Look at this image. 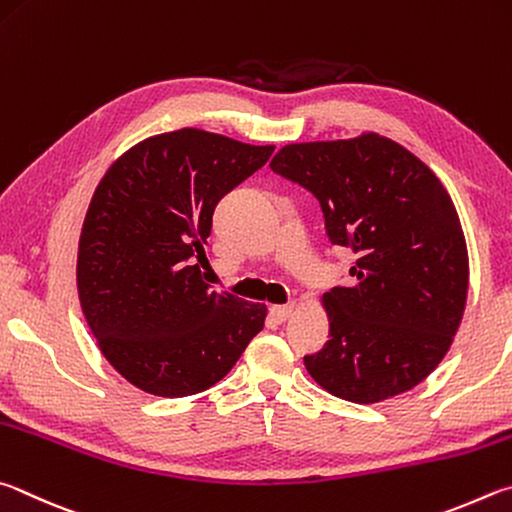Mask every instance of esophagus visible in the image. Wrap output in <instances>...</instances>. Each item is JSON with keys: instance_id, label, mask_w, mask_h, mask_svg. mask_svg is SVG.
<instances>
[{"instance_id": "1", "label": "esophagus", "mask_w": 512, "mask_h": 512, "mask_svg": "<svg viewBox=\"0 0 512 512\" xmlns=\"http://www.w3.org/2000/svg\"><path fill=\"white\" fill-rule=\"evenodd\" d=\"M294 312V303H285V306H272L270 308V317L274 324H285L292 317Z\"/></svg>"}]
</instances>
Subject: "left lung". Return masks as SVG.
<instances>
[{
    "label": "left lung",
    "mask_w": 512,
    "mask_h": 512,
    "mask_svg": "<svg viewBox=\"0 0 512 512\" xmlns=\"http://www.w3.org/2000/svg\"><path fill=\"white\" fill-rule=\"evenodd\" d=\"M270 168L317 197L333 245L357 256L351 288L324 294L330 339L308 373L337 398L380 402L443 360L468 299V249L450 195L380 134L290 143Z\"/></svg>",
    "instance_id": "left-lung-1"
}]
</instances>
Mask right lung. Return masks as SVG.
<instances>
[{"label":"right lung","instance_id":"obj_1","mask_svg":"<svg viewBox=\"0 0 512 512\" xmlns=\"http://www.w3.org/2000/svg\"><path fill=\"white\" fill-rule=\"evenodd\" d=\"M274 146L184 128L130 148L98 184L78 245V297L125 380L184 398L227 375L267 310L202 281L213 211Z\"/></svg>","mask_w":512,"mask_h":512}]
</instances>
